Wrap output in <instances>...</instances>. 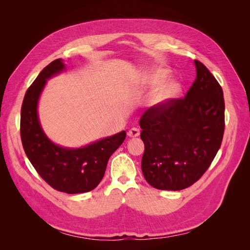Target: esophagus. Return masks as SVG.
I'll use <instances>...</instances> for the list:
<instances>
[{
	"label": "esophagus",
	"instance_id": "34e87169",
	"mask_svg": "<svg viewBox=\"0 0 250 250\" xmlns=\"http://www.w3.org/2000/svg\"><path fill=\"white\" fill-rule=\"evenodd\" d=\"M140 135V129H138V128H131V129L128 131V137L129 138H138Z\"/></svg>",
	"mask_w": 250,
	"mask_h": 250
}]
</instances>
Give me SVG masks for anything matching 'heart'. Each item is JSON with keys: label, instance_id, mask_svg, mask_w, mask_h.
Returning <instances> with one entry per match:
<instances>
[{"label": "heart", "instance_id": "b5f03b06", "mask_svg": "<svg viewBox=\"0 0 250 250\" xmlns=\"http://www.w3.org/2000/svg\"><path fill=\"white\" fill-rule=\"evenodd\" d=\"M168 77L169 72L165 69L148 71L144 75V77L142 78V84L144 87L150 89L158 87L150 97V106L155 108L165 107L179 96L181 92L180 84L175 80H167L164 83L163 81Z\"/></svg>", "mask_w": 250, "mask_h": 250}]
</instances>
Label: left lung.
<instances>
[{
    "mask_svg": "<svg viewBox=\"0 0 250 250\" xmlns=\"http://www.w3.org/2000/svg\"><path fill=\"white\" fill-rule=\"evenodd\" d=\"M196 76L184 99L142 115L141 139L145 144L142 171L158 190L179 191L206 172L221 146L224 98L216 78L198 60Z\"/></svg>",
    "mask_w": 250,
    "mask_h": 250,
    "instance_id": "obj_1",
    "label": "left lung"
}]
</instances>
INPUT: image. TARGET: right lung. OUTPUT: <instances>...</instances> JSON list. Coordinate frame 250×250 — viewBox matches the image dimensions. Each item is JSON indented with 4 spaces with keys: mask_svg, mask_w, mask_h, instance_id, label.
<instances>
[{
    "mask_svg": "<svg viewBox=\"0 0 250 250\" xmlns=\"http://www.w3.org/2000/svg\"><path fill=\"white\" fill-rule=\"evenodd\" d=\"M62 58L48 64L27 89L21 110V139L25 153L41 177L53 188L67 194L94 190L102 180L110 155L122 145L121 131L81 148H65L53 143L43 132L37 105L47 80L62 73Z\"/></svg>",
    "mask_w": 250,
    "mask_h": 250,
    "instance_id": "right-lung-1",
    "label": "right lung"
}]
</instances>
